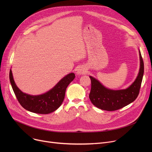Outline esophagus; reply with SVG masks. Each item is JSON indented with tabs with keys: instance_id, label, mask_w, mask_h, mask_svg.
I'll use <instances>...</instances> for the list:
<instances>
[{
	"instance_id": "1",
	"label": "esophagus",
	"mask_w": 152,
	"mask_h": 152,
	"mask_svg": "<svg viewBox=\"0 0 152 152\" xmlns=\"http://www.w3.org/2000/svg\"><path fill=\"white\" fill-rule=\"evenodd\" d=\"M86 69H84V68L82 67V66H80L79 67L78 69H77V74L78 75H83V74H85L86 73Z\"/></svg>"
}]
</instances>
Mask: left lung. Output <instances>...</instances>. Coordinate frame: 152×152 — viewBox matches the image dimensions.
<instances>
[{
	"instance_id": "8db88e82",
	"label": "left lung",
	"mask_w": 152,
	"mask_h": 152,
	"mask_svg": "<svg viewBox=\"0 0 152 152\" xmlns=\"http://www.w3.org/2000/svg\"><path fill=\"white\" fill-rule=\"evenodd\" d=\"M140 69L134 82L126 89L111 90L106 88L98 80L90 76L91 90L89 99L96 107L106 111H115L130 104L137 99L142 81L144 65L139 51Z\"/></svg>"
}]
</instances>
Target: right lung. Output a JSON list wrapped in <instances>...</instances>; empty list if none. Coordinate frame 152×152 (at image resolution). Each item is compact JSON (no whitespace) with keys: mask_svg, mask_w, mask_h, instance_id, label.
I'll return each mask as SVG.
<instances>
[{"mask_svg":"<svg viewBox=\"0 0 152 152\" xmlns=\"http://www.w3.org/2000/svg\"><path fill=\"white\" fill-rule=\"evenodd\" d=\"M9 77L16 97L24 108L35 113L49 114L60 107L65 98L66 87L73 81L75 75L73 73L68 74L51 90L39 95H31L21 91L14 81L11 69Z\"/></svg>","mask_w":152,"mask_h":152,"instance_id":"right-lung-1","label":"right lung"}]
</instances>
